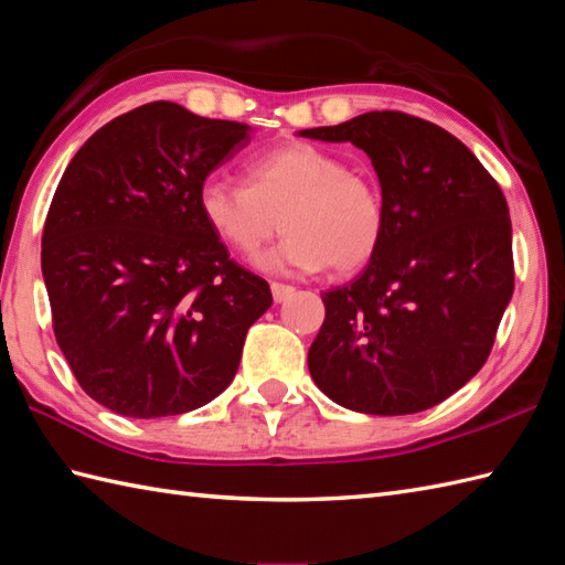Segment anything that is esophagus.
I'll return each instance as SVG.
<instances>
[{
	"label": "esophagus",
	"mask_w": 565,
	"mask_h": 565,
	"mask_svg": "<svg viewBox=\"0 0 565 565\" xmlns=\"http://www.w3.org/2000/svg\"><path fill=\"white\" fill-rule=\"evenodd\" d=\"M270 290H273V299H275V302L280 305V302H285V299L295 292V287L285 285V282H273Z\"/></svg>",
	"instance_id": "obj_1"
}]
</instances>
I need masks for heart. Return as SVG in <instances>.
Listing matches in <instances>:
<instances>
[{"mask_svg":"<svg viewBox=\"0 0 565 565\" xmlns=\"http://www.w3.org/2000/svg\"><path fill=\"white\" fill-rule=\"evenodd\" d=\"M244 183L207 177L198 185V212L230 250L254 256L278 230L285 239L258 256L270 275L355 273L377 254L386 232L380 183L348 169L331 149L287 142L244 161Z\"/></svg>","mask_w":565,"mask_h":565,"instance_id":"heart-1","label":"heart"}]
</instances>
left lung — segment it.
I'll return each mask as SVG.
<instances>
[{"label":"left lung","instance_id":"obj_1","mask_svg":"<svg viewBox=\"0 0 565 565\" xmlns=\"http://www.w3.org/2000/svg\"><path fill=\"white\" fill-rule=\"evenodd\" d=\"M299 135L360 147L386 210L367 268L321 295L311 380L338 406L372 416L440 404L483 367L515 290L503 191L455 135L401 110Z\"/></svg>","mask_w":565,"mask_h":565}]
</instances>
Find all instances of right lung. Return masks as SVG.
Segmentation results:
<instances>
[{"label": "right lung", "mask_w": 565, "mask_h": 565, "mask_svg": "<svg viewBox=\"0 0 565 565\" xmlns=\"http://www.w3.org/2000/svg\"><path fill=\"white\" fill-rule=\"evenodd\" d=\"M248 142L246 122L154 102L106 122L62 173L41 250L53 331L79 386L113 413L210 404L273 305L198 212V185Z\"/></svg>", "instance_id": "add662e5"}]
</instances>
